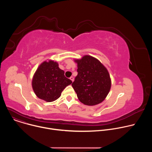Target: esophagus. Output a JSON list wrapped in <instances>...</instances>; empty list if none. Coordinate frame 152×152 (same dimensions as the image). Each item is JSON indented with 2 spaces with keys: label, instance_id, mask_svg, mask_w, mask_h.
<instances>
[{
  "label": "esophagus",
  "instance_id": "34e87169",
  "mask_svg": "<svg viewBox=\"0 0 152 152\" xmlns=\"http://www.w3.org/2000/svg\"><path fill=\"white\" fill-rule=\"evenodd\" d=\"M70 79H71V80H72V82H73V81H74V77H73V76H71V77H70Z\"/></svg>",
  "mask_w": 152,
  "mask_h": 152
}]
</instances>
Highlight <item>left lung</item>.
I'll use <instances>...</instances> for the list:
<instances>
[{
    "mask_svg": "<svg viewBox=\"0 0 152 152\" xmlns=\"http://www.w3.org/2000/svg\"><path fill=\"white\" fill-rule=\"evenodd\" d=\"M77 75L72 84L78 99L84 104L94 106L102 103L109 93L111 80L107 69L94 57L84 55L75 59Z\"/></svg>",
    "mask_w": 152,
    "mask_h": 152,
    "instance_id": "8db88e82",
    "label": "left lung"
}]
</instances>
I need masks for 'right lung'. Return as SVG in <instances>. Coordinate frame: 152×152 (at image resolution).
Masks as SVG:
<instances>
[{"label": "right lung", "mask_w": 152, "mask_h": 152, "mask_svg": "<svg viewBox=\"0 0 152 152\" xmlns=\"http://www.w3.org/2000/svg\"><path fill=\"white\" fill-rule=\"evenodd\" d=\"M72 81L64 76V70L58 63L53 60L42 62L35 72L32 80V89L40 99L51 102L58 99L62 91Z\"/></svg>", "instance_id": "1"}]
</instances>
